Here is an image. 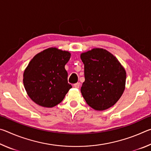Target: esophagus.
<instances>
[{"mask_svg":"<svg viewBox=\"0 0 151 151\" xmlns=\"http://www.w3.org/2000/svg\"><path fill=\"white\" fill-rule=\"evenodd\" d=\"M80 85H81L80 83H76L75 84H74V87L76 88H78L79 87H80Z\"/></svg>","mask_w":151,"mask_h":151,"instance_id":"34e87169","label":"esophagus"}]
</instances>
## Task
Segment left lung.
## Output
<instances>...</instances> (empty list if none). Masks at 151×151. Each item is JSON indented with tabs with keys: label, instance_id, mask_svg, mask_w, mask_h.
Here are the masks:
<instances>
[{
	"label": "left lung",
	"instance_id": "obj_1",
	"mask_svg": "<svg viewBox=\"0 0 151 151\" xmlns=\"http://www.w3.org/2000/svg\"><path fill=\"white\" fill-rule=\"evenodd\" d=\"M85 65L83 98L91 108L104 111L113 106L125 88L126 71L117 58L103 48H93L81 55Z\"/></svg>",
	"mask_w": 151,
	"mask_h": 151
}]
</instances>
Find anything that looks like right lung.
I'll return each mask as SVG.
<instances>
[{
    "label": "right lung",
    "mask_w": 151,
    "mask_h": 151,
    "mask_svg": "<svg viewBox=\"0 0 151 151\" xmlns=\"http://www.w3.org/2000/svg\"><path fill=\"white\" fill-rule=\"evenodd\" d=\"M70 58L68 51L47 48L36 55L23 74L28 95L39 105L53 107L62 101L72 88L65 66Z\"/></svg>",
    "instance_id": "add662e5"
}]
</instances>
